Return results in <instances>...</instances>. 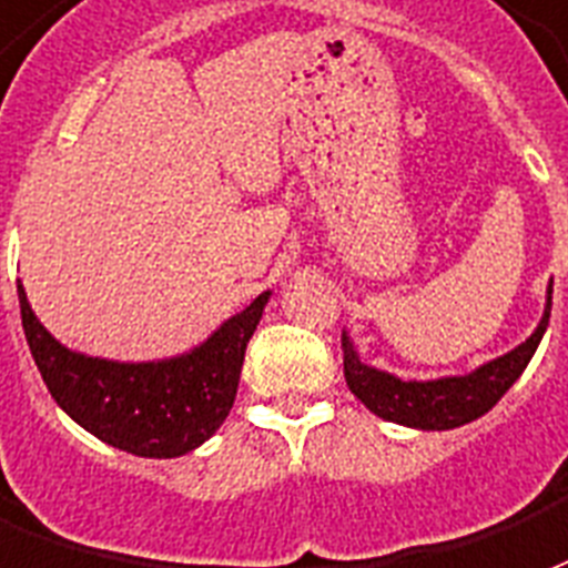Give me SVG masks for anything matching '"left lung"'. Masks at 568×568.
Segmentation results:
<instances>
[{
	"label": "left lung",
	"instance_id": "left-lung-1",
	"mask_svg": "<svg viewBox=\"0 0 568 568\" xmlns=\"http://www.w3.org/2000/svg\"><path fill=\"white\" fill-rule=\"evenodd\" d=\"M550 293L554 281L548 287V308L536 333L529 335L524 345H517L511 354L496 357L484 363L481 369L463 378H438V381H403L393 378L387 372H378L359 363L357 351L342 335V351H345V381L351 393L359 403L369 408L372 415L393 420V424L415 426V429H454L487 415L505 390L520 378V372L527 369V363L536 354L541 335L548 329L550 317Z\"/></svg>",
	"mask_w": 568,
	"mask_h": 568
}]
</instances>
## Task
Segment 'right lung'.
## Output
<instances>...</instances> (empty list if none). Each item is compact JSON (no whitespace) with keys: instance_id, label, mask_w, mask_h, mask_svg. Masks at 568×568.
<instances>
[{"instance_id":"1","label":"right lung","mask_w":568,"mask_h":568,"mask_svg":"<svg viewBox=\"0 0 568 568\" xmlns=\"http://www.w3.org/2000/svg\"><path fill=\"white\" fill-rule=\"evenodd\" d=\"M29 351L65 415L135 457H181L226 420L239 390L244 351L268 293L230 317L205 345L160 363H111L63 347L32 314L18 284Z\"/></svg>"}]
</instances>
